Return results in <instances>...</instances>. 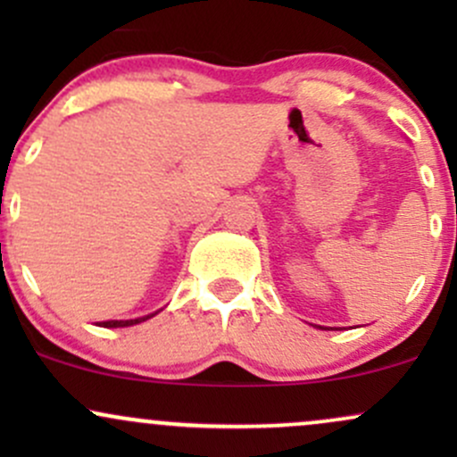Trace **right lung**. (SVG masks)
I'll return each instance as SVG.
<instances>
[{
	"label": "right lung",
	"instance_id": "obj_1",
	"mask_svg": "<svg viewBox=\"0 0 457 457\" xmlns=\"http://www.w3.org/2000/svg\"><path fill=\"white\" fill-rule=\"evenodd\" d=\"M154 316V313H150V316H144V318H135V320H107V322H101L98 327H104V328H120V327H133V324H139V322H145V320Z\"/></svg>",
	"mask_w": 457,
	"mask_h": 457
}]
</instances>
